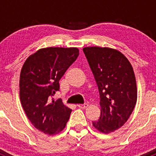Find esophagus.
Here are the masks:
<instances>
[{
	"label": "esophagus",
	"mask_w": 156,
	"mask_h": 156,
	"mask_svg": "<svg viewBox=\"0 0 156 156\" xmlns=\"http://www.w3.org/2000/svg\"><path fill=\"white\" fill-rule=\"evenodd\" d=\"M77 106L80 108H85L87 107L88 104L87 103H84V104H79V105H77Z\"/></svg>",
	"instance_id": "1"
}]
</instances>
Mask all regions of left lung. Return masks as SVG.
<instances>
[{
  "instance_id": "obj_1",
  "label": "left lung",
  "mask_w": 156,
  "mask_h": 156,
  "mask_svg": "<svg viewBox=\"0 0 156 156\" xmlns=\"http://www.w3.org/2000/svg\"><path fill=\"white\" fill-rule=\"evenodd\" d=\"M98 87L101 115L93 126L103 133L124 125L137 102V90L131 64L120 51L108 48H83Z\"/></svg>"
}]
</instances>
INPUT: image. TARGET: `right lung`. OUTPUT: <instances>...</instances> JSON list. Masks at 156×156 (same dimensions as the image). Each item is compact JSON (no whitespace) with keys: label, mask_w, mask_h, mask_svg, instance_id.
Returning a JSON list of instances; mask_svg holds the SVG:
<instances>
[{"label":"right lung","mask_w":156,"mask_h":156,"mask_svg":"<svg viewBox=\"0 0 156 156\" xmlns=\"http://www.w3.org/2000/svg\"><path fill=\"white\" fill-rule=\"evenodd\" d=\"M76 48H42L26 60L20 73L19 96L31 123L43 133L61 132L69 119L72 109L61 98H51L59 90V80L76 60Z\"/></svg>","instance_id":"1"}]
</instances>
